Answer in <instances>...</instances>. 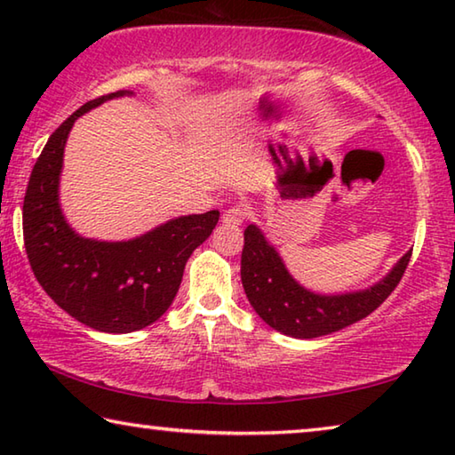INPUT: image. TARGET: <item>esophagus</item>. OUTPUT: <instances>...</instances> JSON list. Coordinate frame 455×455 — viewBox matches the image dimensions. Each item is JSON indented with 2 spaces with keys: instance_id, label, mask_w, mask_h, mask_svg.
<instances>
[{
  "instance_id": "34e87169",
  "label": "esophagus",
  "mask_w": 455,
  "mask_h": 455,
  "mask_svg": "<svg viewBox=\"0 0 455 455\" xmlns=\"http://www.w3.org/2000/svg\"><path fill=\"white\" fill-rule=\"evenodd\" d=\"M246 217H249V209H246L244 204H235L222 214V220H225L227 225H241Z\"/></svg>"
}]
</instances>
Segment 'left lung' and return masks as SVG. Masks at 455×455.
<instances>
[{"instance_id": "obj_1", "label": "left lung", "mask_w": 455, "mask_h": 455, "mask_svg": "<svg viewBox=\"0 0 455 455\" xmlns=\"http://www.w3.org/2000/svg\"><path fill=\"white\" fill-rule=\"evenodd\" d=\"M411 251L371 289L347 295H315L284 268L281 257L255 225L244 228L241 281L252 309L267 325L297 339H315L349 327L379 307L402 281Z\"/></svg>"}]
</instances>
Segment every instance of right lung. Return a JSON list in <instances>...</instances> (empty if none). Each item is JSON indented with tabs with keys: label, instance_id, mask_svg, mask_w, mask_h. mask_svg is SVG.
I'll return each instance as SVG.
<instances>
[{
	"label": "right lung",
	"instance_id": "1",
	"mask_svg": "<svg viewBox=\"0 0 455 455\" xmlns=\"http://www.w3.org/2000/svg\"><path fill=\"white\" fill-rule=\"evenodd\" d=\"M124 94L132 92L90 100L50 136L24 198V244L37 283L76 321L104 333H130L163 317L192 251L219 222V211L188 214L126 243L90 241L68 227L58 204L66 138L84 112Z\"/></svg>",
	"mask_w": 455,
	"mask_h": 455
}]
</instances>
